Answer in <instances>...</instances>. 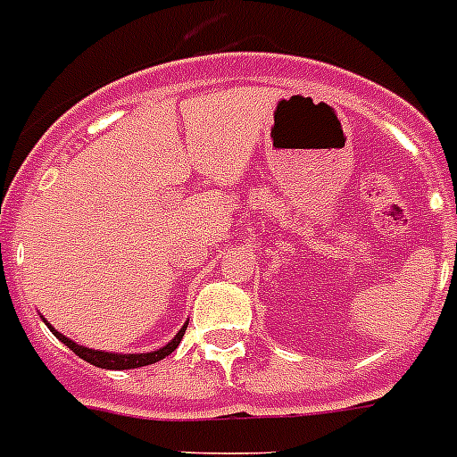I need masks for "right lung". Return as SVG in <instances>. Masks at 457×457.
<instances>
[{
    "mask_svg": "<svg viewBox=\"0 0 457 457\" xmlns=\"http://www.w3.org/2000/svg\"><path fill=\"white\" fill-rule=\"evenodd\" d=\"M46 326H48V328L57 335V340L64 342V345L69 346L78 358H83V361H87L89 365H96V368L101 370H134V368H143V365H152V362L162 361V358H166L169 353H173V351L178 349V345L182 342L187 330V323H185V326L180 328V333L175 335L169 345L162 346V349L157 351H150V353H108V351H96V349H87V346L76 345L73 340H69V337H64L62 333H57L48 321H46Z\"/></svg>",
    "mask_w": 457,
    "mask_h": 457,
    "instance_id": "right-lung-1",
    "label": "right lung"
}]
</instances>
